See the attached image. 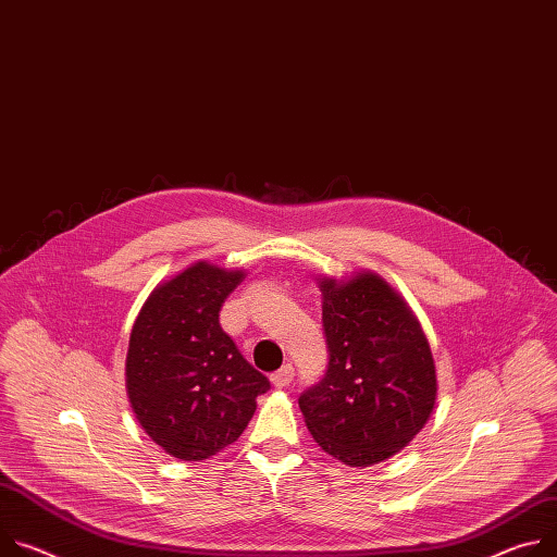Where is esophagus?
<instances>
[{
    "mask_svg": "<svg viewBox=\"0 0 557 557\" xmlns=\"http://www.w3.org/2000/svg\"><path fill=\"white\" fill-rule=\"evenodd\" d=\"M293 375H295L293 367H290V364H284L280 371H275V373L271 375V382H273L275 388H284V386H288V384L293 382Z\"/></svg>",
    "mask_w": 557,
    "mask_h": 557,
    "instance_id": "34e87169",
    "label": "esophagus"
}]
</instances>
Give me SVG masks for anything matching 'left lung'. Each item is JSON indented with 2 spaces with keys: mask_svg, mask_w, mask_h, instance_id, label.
<instances>
[{
  "mask_svg": "<svg viewBox=\"0 0 557 557\" xmlns=\"http://www.w3.org/2000/svg\"><path fill=\"white\" fill-rule=\"evenodd\" d=\"M329 369L299 395L313 440L348 467L388 460L424 429L437 375L429 339L377 273L320 277Z\"/></svg>",
  "mask_w": 557,
  "mask_h": 557,
  "instance_id": "1",
  "label": "left lung"
}]
</instances>
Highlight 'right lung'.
Returning <instances> with one entry per match:
<instances>
[{
	"label": "right lung",
	"mask_w": 557,
	"mask_h": 557,
	"mask_svg": "<svg viewBox=\"0 0 557 557\" xmlns=\"http://www.w3.org/2000/svg\"><path fill=\"white\" fill-rule=\"evenodd\" d=\"M244 275L195 262L158 284L133 324L131 409L146 435L177 460H207L233 444L271 386L220 326L224 299Z\"/></svg>",
	"instance_id": "add662e5"
}]
</instances>
